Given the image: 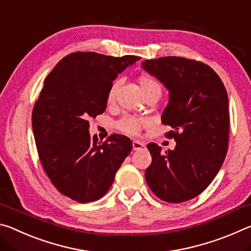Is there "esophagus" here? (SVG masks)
I'll return each mask as SVG.
<instances>
[{"label": "esophagus", "mask_w": 251, "mask_h": 251, "mask_svg": "<svg viewBox=\"0 0 251 251\" xmlns=\"http://www.w3.org/2000/svg\"><path fill=\"white\" fill-rule=\"evenodd\" d=\"M143 148H145V144L139 142V141H134L133 142V150L134 151H139V150H143Z\"/></svg>", "instance_id": "34e87169"}]
</instances>
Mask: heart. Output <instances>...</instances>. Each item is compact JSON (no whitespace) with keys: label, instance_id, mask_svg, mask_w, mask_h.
Segmentation results:
<instances>
[{"label":"heart","instance_id":"heart-1","mask_svg":"<svg viewBox=\"0 0 251 251\" xmlns=\"http://www.w3.org/2000/svg\"><path fill=\"white\" fill-rule=\"evenodd\" d=\"M120 85H121L120 79H115L112 84H110L107 92L108 103H113L114 100H115L117 91L118 88H120ZM139 85H141V88L145 96L150 94H155V93L159 95L161 94V87L159 83L152 77H150V76H142V77L139 78ZM143 123L144 121L141 120V118H137L134 116H125L118 122L117 126L118 128L126 134L136 135L139 133V130H141Z\"/></svg>","mask_w":251,"mask_h":251}]
</instances>
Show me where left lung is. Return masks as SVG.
I'll use <instances>...</instances> for the list:
<instances>
[{"label":"left lung","mask_w":251,"mask_h":251,"mask_svg":"<svg viewBox=\"0 0 251 251\" xmlns=\"http://www.w3.org/2000/svg\"><path fill=\"white\" fill-rule=\"evenodd\" d=\"M169 91L161 123L176 147L147 145L151 164L145 179L157 197L179 203L201 194L217 175L228 150V95L217 73L202 62L167 56L142 62Z\"/></svg>","instance_id":"left-lung-1"}]
</instances>
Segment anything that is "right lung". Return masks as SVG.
<instances>
[{"label": "right lung", "instance_id": "1", "mask_svg": "<svg viewBox=\"0 0 251 251\" xmlns=\"http://www.w3.org/2000/svg\"><path fill=\"white\" fill-rule=\"evenodd\" d=\"M141 59L75 52L59 61L44 80L32 113L42 166L59 193L78 202L99 201L133 148L130 139L90 136V118L103 114L107 92L118 73Z\"/></svg>", "mask_w": 251, "mask_h": 251}]
</instances>
